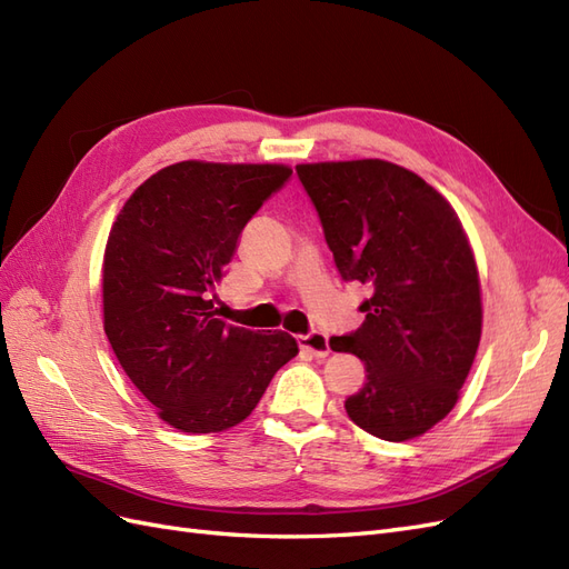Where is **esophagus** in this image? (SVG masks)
<instances>
[{"instance_id": "obj_1", "label": "esophagus", "mask_w": 569, "mask_h": 569, "mask_svg": "<svg viewBox=\"0 0 569 569\" xmlns=\"http://www.w3.org/2000/svg\"><path fill=\"white\" fill-rule=\"evenodd\" d=\"M299 347L303 351H308L316 358H325L327 353H330V339H327L325 332H308V335H299L297 337Z\"/></svg>"}]
</instances>
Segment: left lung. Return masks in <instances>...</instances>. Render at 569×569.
<instances>
[{
    "instance_id": "obj_1",
    "label": "left lung",
    "mask_w": 569,
    "mask_h": 569,
    "mask_svg": "<svg viewBox=\"0 0 569 569\" xmlns=\"http://www.w3.org/2000/svg\"><path fill=\"white\" fill-rule=\"evenodd\" d=\"M341 280L370 287L356 332L332 351L366 363L349 418L408 441L449 416L481 337L475 253L456 211L420 176L382 159L297 166Z\"/></svg>"
}]
</instances>
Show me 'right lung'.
<instances>
[{
  "label": "right lung",
  "instance_id": "add662e5",
  "mask_svg": "<svg viewBox=\"0 0 569 569\" xmlns=\"http://www.w3.org/2000/svg\"><path fill=\"white\" fill-rule=\"evenodd\" d=\"M289 176L280 163L166 166L134 189L109 232L104 332L130 382L180 432L239 425L299 353L291 335L228 325L216 308L239 234Z\"/></svg>",
  "mask_w": 569,
  "mask_h": 569
}]
</instances>
